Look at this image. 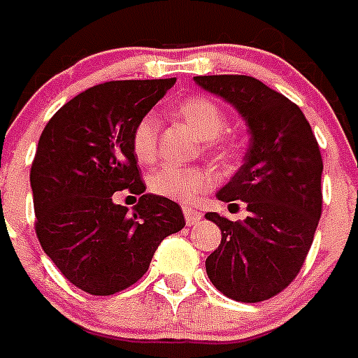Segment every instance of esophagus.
Instances as JSON below:
<instances>
[{"instance_id":"34e87169","label":"esophagus","mask_w":358,"mask_h":358,"mask_svg":"<svg viewBox=\"0 0 358 358\" xmlns=\"http://www.w3.org/2000/svg\"><path fill=\"white\" fill-rule=\"evenodd\" d=\"M182 211H185V220L188 226H194V224H197L202 217L201 211H197L195 208H192V206H186Z\"/></svg>"}]
</instances>
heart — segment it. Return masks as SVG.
Masks as SVG:
<instances>
[{
  "mask_svg": "<svg viewBox=\"0 0 358 358\" xmlns=\"http://www.w3.org/2000/svg\"><path fill=\"white\" fill-rule=\"evenodd\" d=\"M176 115L188 125L199 140H204L206 152L217 159L235 156L236 143L229 136L220 132L226 129L222 109L206 96H189L177 103ZM157 134L159 125L154 115L141 116L134 125L131 147L140 164H152L157 156ZM213 185V173L204 166H161L148 176V189L154 195L177 202H189Z\"/></svg>",
  "mask_w": 358,
  "mask_h": 358,
  "instance_id": "obj_1",
  "label": "heart"
}]
</instances>
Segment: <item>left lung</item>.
<instances>
[{
    "label": "left lung",
    "instance_id": "left-lung-1",
    "mask_svg": "<svg viewBox=\"0 0 358 358\" xmlns=\"http://www.w3.org/2000/svg\"><path fill=\"white\" fill-rule=\"evenodd\" d=\"M235 107L249 127L243 164L220 188L218 201H243L249 217L229 220L206 213L222 231L206 258V273L224 296L242 303L265 301L301 271L322 208V157L301 109L248 75L195 77Z\"/></svg>",
    "mask_w": 358,
    "mask_h": 358
}]
</instances>
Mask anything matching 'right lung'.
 Segmentation results:
<instances>
[{"label": "right lung", "mask_w": 358, "mask_h": 358, "mask_svg": "<svg viewBox=\"0 0 358 358\" xmlns=\"http://www.w3.org/2000/svg\"><path fill=\"white\" fill-rule=\"evenodd\" d=\"M176 78L113 80L71 98L39 138L30 170L41 248L68 281L93 296L134 285L161 240L185 227L181 206L143 194L132 154L134 125ZM123 189L141 195L135 213L114 202Z\"/></svg>", "instance_id": "right-lung-1"}]
</instances>
